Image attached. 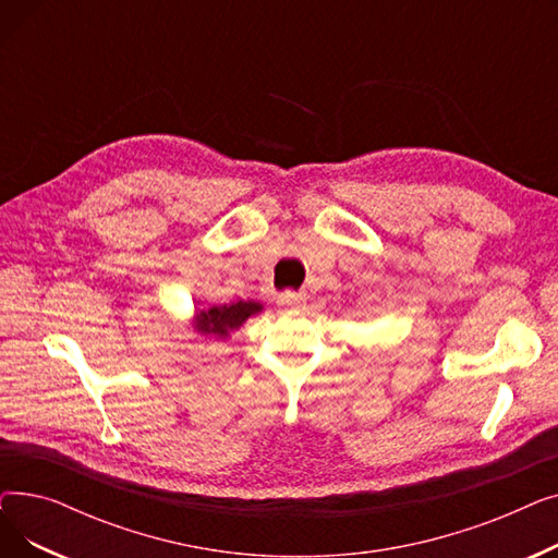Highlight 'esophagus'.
Segmentation results:
<instances>
[{
	"instance_id": "34e87169",
	"label": "esophagus",
	"mask_w": 558,
	"mask_h": 558,
	"mask_svg": "<svg viewBox=\"0 0 558 558\" xmlns=\"http://www.w3.org/2000/svg\"><path fill=\"white\" fill-rule=\"evenodd\" d=\"M305 301H307V296L303 294V291H284V294H280L278 296V305L282 307V310H301V307H305Z\"/></svg>"
}]
</instances>
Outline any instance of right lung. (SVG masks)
Listing matches in <instances>:
<instances>
[{
	"instance_id": "add662e5",
	"label": "right lung",
	"mask_w": 558,
	"mask_h": 558,
	"mask_svg": "<svg viewBox=\"0 0 558 558\" xmlns=\"http://www.w3.org/2000/svg\"><path fill=\"white\" fill-rule=\"evenodd\" d=\"M264 310L257 301H234L226 305H213V307H194L192 328L203 339L226 341L232 332H238L246 320Z\"/></svg>"
}]
</instances>
